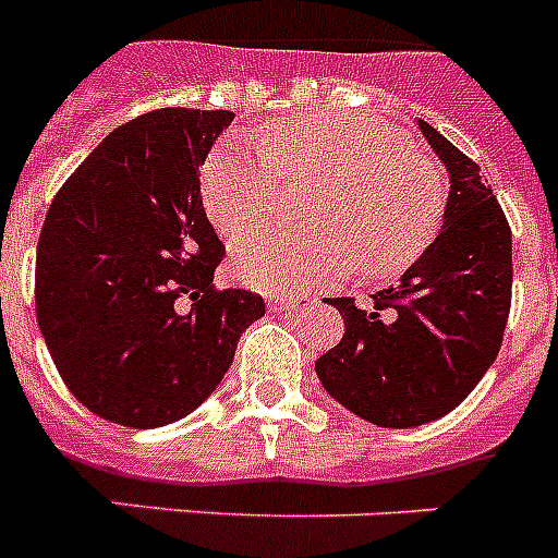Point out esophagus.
I'll list each match as a JSON object with an SVG mask.
<instances>
[{"instance_id": "1", "label": "esophagus", "mask_w": 558, "mask_h": 558, "mask_svg": "<svg viewBox=\"0 0 558 558\" xmlns=\"http://www.w3.org/2000/svg\"><path fill=\"white\" fill-rule=\"evenodd\" d=\"M301 306V298H294V294H283V298H271L269 310L271 312H292Z\"/></svg>"}]
</instances>
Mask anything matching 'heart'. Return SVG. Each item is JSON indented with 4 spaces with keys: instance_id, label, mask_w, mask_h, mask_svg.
Segmentation results:
<instances>
[{
    "instance_id": "heart-1",
    "label": "heart",
    "mask_w": 558,
    "mask_h": 558,
    "mask_svg": "<svg viewBox=\"0 0 558 558\" xmlns=\"http://www.w3.org/2000/svg\"><path fill=\"white\" fill-rule=\"evenodd\" d=\"M255 148L223 143L208 154L201 197L223 238L269 215L275 167L326 177L310 208L312 234L255 232L238 240L232 271L266 294L338 278L357 257L366 278H387L429 246L441 220L436 162L401 143L387 122L355 114H298L255 134Z\"/></svg>"
}]
</instances>
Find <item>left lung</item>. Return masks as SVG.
Returning a JSON list of instances; mask_svg holds the SVG:
<instances>
[{
    "label": "left lung",
    "mask_w": 558,
    "mask_h": 558,
    "mask_svg": "<svg viewBox=\"0 0 558 558\" xmlns=\"http://www.w3.org/2000/svg\"><path fill=\"white\" fill-rule=\"evenodd\" d=\"M418 129L450 177L441 232L369 310L326 301L347 329L315 361L338 404L392 429L441 418L473 392L499 355L513 287V238L482 169L429 122Z\"/></svg>",
    "instance_id": "8db88e82"
}]
</instances>
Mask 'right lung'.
I'll return each instance as SVG.
<instances>
[{
	"mask_svg": "<svg viewBox=\"0 0 558 558\" xmlns=\"http://www.w3.org/2000/svg\"><path fill=\"white\" fill-rule=\"evenodd\" d=\"M232 111L160 108L114 129L53 197L36 320L71 396L122 427H166L223 381L264 298L215 289L223 243L201 169Z\"/></svg>",
	"mask_w": 558,
	"mask_h": 558,
	"instance_id": "1",
	"label": "right lung"
}]
</instances>
